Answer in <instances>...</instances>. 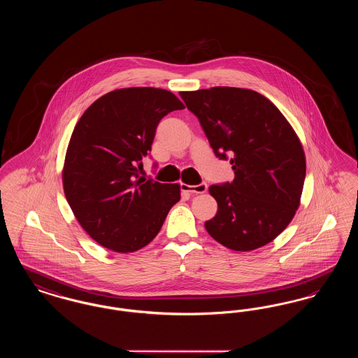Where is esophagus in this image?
Instances as JSON below:
<instances>
[{"instance_id":"1","label":"esophagus","mask_w":358,"mask_h":358,"mask_svg":"<svg viewBox=\"0 0 358 358\" xmlns=\"http://www.w3.org/2000/svg\"><path fill=\"white\" fill-rule=\"evenodd\" d=\"M181 189H182V192H187V193H190V194H203V193L206 192L208 185L205 182H201L199 185H185L184 184Z\"/></svg>"}]
</instances>
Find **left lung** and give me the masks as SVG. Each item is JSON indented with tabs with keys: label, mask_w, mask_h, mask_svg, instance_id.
Returning a JSON list of instances; mask_svg holds the SVG:
<instances>
[{
	"label": "left lung",
	"mask_w": 358,
	"mask_h": 358,
	"mask_svg": "<svg viewBox=\"0 0 358 358\" xmlns=\"http://www.w3.org/2000/svg\"><path fill=\"white\" fill-rule=\"evenodd\" d=\"M216 157L228 159L235 180L209 187L219 209L208 234L234 251L273 241L292 220L306 176L299 138L273 103L236 87L180 92Z\"/></svg>",
	"instance_id": "obj_1"
}]
</instances>
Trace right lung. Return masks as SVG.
<instances>
[{
  "label": "right lung",
  "instance_id": "1",
  "mask_svg": "<svg viewBox=\"0 0 358 358\" xmlns=\"http://www.w3.org/2000/svg\"><path fill=\"white\" fill-rule=\"evenodd\" d=\"M185 106L171 91L131 87L92 103L76 123L63 169L66 199L85 232L114 252H134L181 199L178 184L139 176L159 120Z\"/></svg>",
  "mask_w": 358,
  "mask_h": 358
}]
</instances>
